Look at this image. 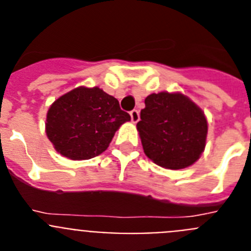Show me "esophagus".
I'll return each instance as SVG.
<instances>
[{
    "mask_svg": "<svg viewBox=\"0 0 251 251\" xmlns=\"http://www.w3.org/2000/svg\"><path fill=\"white\" fill-rule=\"evenodd\" d=\"M130 119H132L133 123H137L139 121V112L137 109H133L130 112Z\"/></svg>",
    "mask_w": 251,
    "mask_h": 251,
    "instance_id": "esophagus-1",
    "label": "esophagus"
}]
</instances>
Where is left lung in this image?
<instances>
[{
  "instance_id": "8db88e82",
  "label": "left lung",
  "mask_w": 251,
  "mask_h": 251,
  "mask_svg": "<svg viewBox=\"0 0 251 251\" xmlns=\"http://www.w3.org/2000/svg\"><path fill=\"white\" fill-rule=\"evenodd\" d=\"M137 129L148 158L163 168L191 166L203 152L207 121L187 97L176 93L148 95Z\"/></svg>"
}]
</instances>
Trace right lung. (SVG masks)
I'll return each instance as SVG.
<instances>
[{"label":"right lung","mask_w":251,"mask_h":251,"mask_svg":"<svg viewBox=\"0 0 251 251\" xmlns=\"http://www.w3.org/2000/svg\"><path fill=\"white\" fill-rule=\"evenodd\" d=\"M130 115L99 88H76L50 106L46 134L55 150L70 159H90L108 148Z\"/></svg>","instance_id":"1"}]
</instances>
